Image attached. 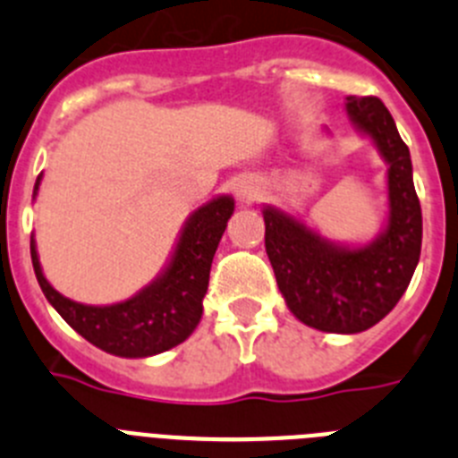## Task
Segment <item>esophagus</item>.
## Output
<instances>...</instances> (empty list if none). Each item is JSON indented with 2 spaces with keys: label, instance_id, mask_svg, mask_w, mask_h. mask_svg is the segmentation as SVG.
<instances>
[{
  "label": "esophagus",
  "instance_id": "34e87169",
  "mask_svg": "<svg viewBox=\"0 0 458 458\" xmlns=\"http://www.w3.org/2000/svg\"><path fill=\"white\" fill-rule=\"evenodd\" d=\"M259 192H261V188H259V183L254 179L241 181V185H238L236 190L238 199H241L242 204H252V201L259 197Z\"/></svg>",
  "mask_w": 458,
  "mask_h": 458
}]
</instances>
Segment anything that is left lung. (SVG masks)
Segmentation results:
<instances>
[{"label": "left lung", "mask_w": 458, "mask_h": 458, "mask_svg": "<svg viewBox=\"0 0 458 458\" xmlns=\"http://www.w3.org/2000/svg\"><path fill=\"white\" fill-rule=\"evenodd\" d=\"M351 121L387 160L390 220L371 245L335 248L277 208L264 210L266 252L286 305L323 333H362L387 317L411 284L422 250V208L408 147L376 96H349Z\"/></svg>", "instance_id": "8db88e82"}]
</instances>
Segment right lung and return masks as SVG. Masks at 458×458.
Segmentation results:
<instances>
[{
    "instance_id": "1",
    "label": "right lung",
    "mask_w": 458,
    "mask_h": 458,
    "mask_svg": "<svg viewBox=\"0 0 458 458\" xmlns=\"http://www.w3.org/2000/svg\"><path fill=\"white\" fill-rule=\"evenodd\" d=\"M232 213V197H220L201 206L185 225L179 248L163 277L140 291L131 301L91 307L64 298L43 277L31 238V264L36 279L64 321L93 346L121 358H147L163 353L185 342L199 323L213 254Z\"/></svg>"
}]
</instances>
